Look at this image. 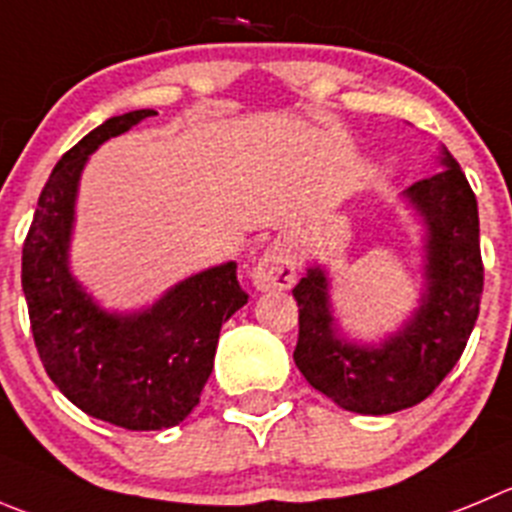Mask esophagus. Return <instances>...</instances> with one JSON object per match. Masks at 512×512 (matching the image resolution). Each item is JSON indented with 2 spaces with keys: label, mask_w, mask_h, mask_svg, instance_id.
<instances>
[{
  "label": "esophagus",
  "mask_w": 512,
  "mask_h": 512,
  "mask_svg": "<svg viewBox=\"0 0 512 512\" xmlns=\"http://www.w3.org/2000/svg\"><path fill=\"white\" fill-rule=\"evenodd\" d=\"M252 283L257 290H290L295 283V252L285 237L265 247L257 265L252 267Z\"/></svg>",
  "instance_id": "obj_1"
}]
</instances>
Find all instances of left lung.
<instances>
[{"instance_id":"left-lung-1","label":"left lung","mask_w":512,"mask_h":512,"mask_svg":"<svg viewBox=\"0 0 512 512\" xmlns=\"http://www.w3.org/2000/svg\"><path fill=\"white\" fill-rule=\"evenodd\" d=\"M442 169L407 189L427 224V290L399 333L379 346L338 336L321 267L293 288L298 300L295 366L313 389L356 414H391L427 399L460 361L482 298L480 217L475 191L442 148Z\"/></svg>"}]
</instances>
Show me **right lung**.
<instances>
[{
	"label": "right lung",
	"mask_w": 512,
	"mask_h": 512,
	"mask_svg": "<svg viewBox=\"0 0 512 512\" xmlns=\"http://www.w3.org/2000/svg\"><path fill=\"white\" fill-rule=\"evenodd\" d=\"M154 116H113L57 161L22 247V290L47 376L75 407L133 432L169 429L199 404L214 366L219 331L247 293L237 262L197 272L141 313H105L70 275L78 181L108 138Z\"/></svg>",
	"instance_id": "right-lung-1"
}]
</instances>
